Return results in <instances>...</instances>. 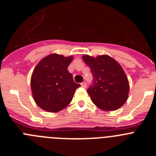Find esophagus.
<instances>
[{"instance_id":"obj_1","label":"esophagus","mask_w":156,"mask_h":156,"mask_svg":"<svg viewBox=\"0 0 156 156\" xmlns=\"http://www.w3.org/2000/svg\"><path fill=\"white\" fill-rule=\"evenodd\" d=\"M81 86H82V87L85 88L87 87V83L86 82H83L81 83Z\"/></svg>"}]
</instances>
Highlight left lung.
<instances>
[{
    "label": "left lung",
    "mask_w": 156,
    "mask_h": 156,
    "mask_svg": "<svg viewBox=\"0 0 156 156\" xmlns=\"http://www.w3.org/2000/svg\"><path fill=\"white\" fill-rule=\"evenodd\" d=\"M83 60L90 68L94 86L87 93L95 105L104 111H115L126 102L129 85L119 63L106 55L96 58L84 55Z\"/></svg>",
    "instance_id": "left-lung-1"
}]
</instances>
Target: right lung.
<instances>
[{"instance_id":"add662e5","label":"right lung","mask_w":156,"mask_h":156,"mask_svg":"<svg viewBox=\"0 0 156 156\" xmlns=\"http://www.w3.org/2000/svg\"><path fill=\"white\" fill-rule=\"evenodd\" d=\"M73 59L72 55L51 54L34 68L30 80L32 94L43 110L57 112L64 109L71 102L76 89L80 87L67 69Z\"/></svg>"}]
</instances>
